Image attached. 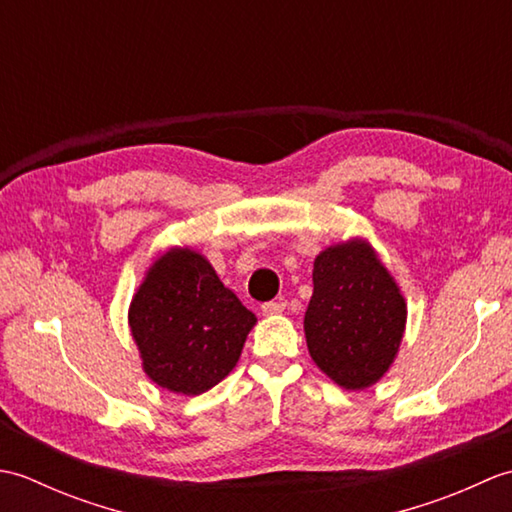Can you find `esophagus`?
Instances as JSON below:
<instances>
[{"mask_svg":"<svg viewBox=\"0 0 512 512\" xmlns=\"http://www.w3.org/2000/svg\"><path fill=\"white\" fill-rule=\"evenodd\" d=\"M284 308H286V301H268L262 306V312L266 314V317H273V314L284 312Z\"/></svg>","mask_w":512,"mask_h":512,"instance_id":"34e87169","label":"esophagus"}]
</instances>
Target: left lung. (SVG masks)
<instances>
[{
    "label": "left lung",
    "instance_id": "8db88e82",
    "mask_svg": "<svg viewBox=\"0 0 512 512\" xmlns=\"http://www.w3.org/2000/svg\"><path fill=\"white\" fill-rule=\"evenodd\" d=\"M303 319L312 361L343 389L378 383L405 334L407 303L367 239L332 244L314 259Z\"/></svg>",
    "mask_w": 512,
    "mask_h": 512
}]
</instances>
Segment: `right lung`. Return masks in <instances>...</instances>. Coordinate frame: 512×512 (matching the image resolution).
<instances>
[{
	"mask_svg": "<svg viewBox=\"0 0 512 512\" xmlns=\"http://www.w3.org/2000/svg\"><path fill=\"white\" fill-rule=\"evenodd\" d=\"M127 319L145 374L182 396L204 394L231 374L257 323L209 259L189 246L156 257Z\"/></svg>",
	"mask_w": 512,
	"mask_h": 512,
	"instance_id": "right-lung-1",
	"label": "right lung"
}]
</instances>
